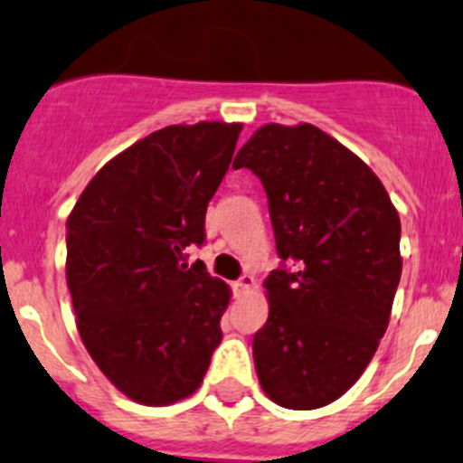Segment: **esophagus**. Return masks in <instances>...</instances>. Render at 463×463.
<instances>
[{"instance_id": "34e87169", "label": "esophagus", "mask_w": 463, "mask_h": 463, "mask_svg": "<svg viewBox=\"0 0 463 463\" xmlns=\"http://www.w3.org/2000/svg\"><path fill=\"white\" fill-rule=\"evenodd\" d=\"M251 285H254V276H251V274H242L241 279H238L236 283H233V289H236V294H245L247 289L251 288Z\"/></svg>"}]
</instances>
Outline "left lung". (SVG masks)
<instances>
[{
    "mask_svg": "<svg viewBox=\"0 0 463 463\" xmlns=\"http://www.w3.org/2000/svg\"><path fill=\"white\" fill-rule=\"evenodd\" d=\"M233 166L263 183L280 256L251 343L256 374L279 406H327L364 374L388 327L399 213L373 169L312 125L260 127Z\"/></svg>",
    "mask_w": 463,
    "mask_h": 463,
    "instance_id": "left-lung-1",
    "label": "left lung"
}]
</instances>
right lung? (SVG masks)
<instances>
[{
  "instance_id": "add662e5",
  "label": "right lung",
  "mask_w": 463,
  "mask_h": 463,
  "mask_svg": "<svg viewBox=\"0 0 463 463\" xmlns=\"http://www.w3.org/2000/svg\"><path fill=\"white\" fill-rule=\"evenodd\" d=\"M242 125L154 131L102 166L66 221V283L90 359L128 399L169 406L196 392L222 338L230 288L184 250Z\"/></svg>"
}]
</instances>
